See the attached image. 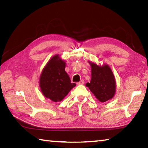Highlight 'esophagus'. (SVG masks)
<instances>
[{
    "label": "esophagus",
    "mask_w": 148,
    "mask_h": 148,
    "mask_svg": "<svg viewBox=\"0 0 148 148\" xmlns=\"http://www.w3.org/2000/svg\"><path fill=\"white\" fill-rule=\"evenodd\" d=\"M84 84V80H83V79L80 80L79 82H77V85H82V84Z\"/></svg>",
    "instance_id": "1"
}]
</instances>
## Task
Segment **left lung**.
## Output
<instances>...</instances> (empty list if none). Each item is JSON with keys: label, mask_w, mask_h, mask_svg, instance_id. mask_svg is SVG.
<instances>
[{"label": "left lung", "mask_w": 148, "mask_h": 148, "mask_svg": "<svg viewBox=\"0 0 148 148\" xmlns=\"http://www.w3.org/2000/svg\"><path fill=\"white\" fill-rule=\"evenodd\" d=\"M91 68V78L86 86L101 102L114 98L116 91V78L107 64H97L89 61Z\"/></svg>", "instance_id": "left-lung-1"}]
</instances>
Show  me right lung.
I'll return each instance as SVG.
<instances>
[{
	"instance_id": "obj_1",
	"label": "right lung",
	"mask_w": 148,
	"mask_h": 148,
	"mask_svg": "<svg viewBox=\"0 0 148 148\" xmlns=\"http://www.w3.org/2000/svg\"><path fill=\"white\" fill-rule=\"evenodd\" d=\"M65 66L66 62L57 54L49 60L40 76L39 86L42 95L53 102H61L76 86L71 83Z\"/></svg>"
}]
</instances>
